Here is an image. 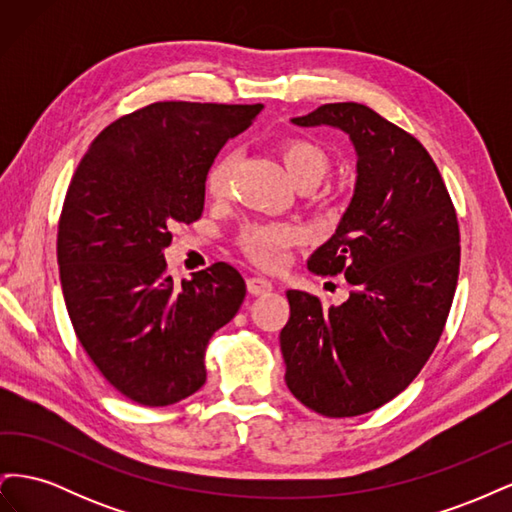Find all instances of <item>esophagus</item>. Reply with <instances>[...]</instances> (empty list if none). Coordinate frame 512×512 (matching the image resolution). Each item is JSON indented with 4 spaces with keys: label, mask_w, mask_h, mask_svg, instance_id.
I'll use <instances>...</instances> for the list:
<instances>
[{
    "label": "esophagus",
    "mask_w": 512,
    "mask_h": 512,
    "mask_svg": "<svg viewBox=\"0 0 512 512\" xmlns=\"http://www.w3.org/2000/svg\"><path fill=\"white\" fill-rule=\"evenodd\" d=\"M271 288H273V284L267 280V277H260V275H252V277H247V292L250 294H267V292H271Z\"/></svg>",
    "instance_id": "esophagus-1"
}]
</instances>
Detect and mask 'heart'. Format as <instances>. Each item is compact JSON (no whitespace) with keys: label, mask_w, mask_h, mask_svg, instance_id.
<instances>
[{"label":"heart","mask_w":512,"mask_h":512,"mask_svg":"<svg viewBox=\"0 0 512 512\" xmlns=\"http://www.w3.org/2000/svg\"><path fill=\"white\" fill-rule=\"evenodd\" d=\"M286 173L292 183L305 179L320 181L327 170L324 151L305 138H290L280 149ZM230 173V160L220 158L209 168L207 188L213 196L226 192V181ZM301 239V230L290 224H250L243 230L241 245L245 254L254 258L262 267H277L284 260L288 247Z\"/></svg>","instance_id":"1"}]
</instances>
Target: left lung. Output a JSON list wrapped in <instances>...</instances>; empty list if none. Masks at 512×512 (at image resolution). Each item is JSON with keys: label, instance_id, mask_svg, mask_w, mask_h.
Segmentation results:
<instances>
[{"label": "left lung", "instance_id": "left-lung-1", "mask_svg": "<svg viewBox=\"0 0 512 512\" xmlns=\"http://www.w3.org/2000/svg\"><path fill=\"white\" fill-rule=\"evenodd\" d=\"M290 121L342 130L356 179L331 239L307 260L354 290L331 307L288 290L286 384L318 414H365L406 389L442 335L459 275L455 207L427 149L369 106L322 104Z\"/></svg>", "mask_w": 512, "mask_h": 512}]
</instances>
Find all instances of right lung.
I'll return each mask as SVG.
<instances>
[{"label":"right lung","mask_w":512,"mask_h":512,"mask_svg":"<svg viewBox=\"0 0 512 512\" xmlns=\"http://www.w3.org/2000/svg\"><path fill=\"white\" fill-rule=\"evenodd\" d=\"M262 108L149 104L104 128L72 177L57 232L61 290L89 359L136 404L194 395L211 335L245 299L226 262L175 286L164 250L170 228L200 218L213 160Z\"/></svg>","instance_id":"add662e5"}]
</instances>
